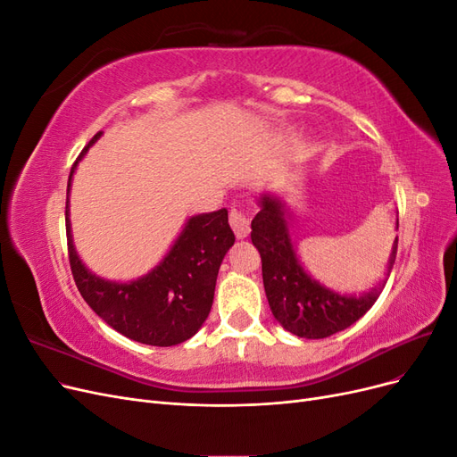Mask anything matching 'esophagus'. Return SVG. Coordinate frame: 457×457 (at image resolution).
I'll return each mask as SVG.
<instances>
[{"label":"esophagus","instance_id":"34e87169","mask_svg":"<svg viewBox=\"0 0 457 457\" xmlns=\"http://www.w3.org/2000/svg\"><path fill=\"white\" fill-rule=\"evenodd\" d=\"M228 220H230V227H232L234 234H237L238 240H244V238L250 237V230H252L250 228V217H247L245 213H242L238 210H232Z\"/></svg>","mask_w":457,"mask_h":457}]
</instances>
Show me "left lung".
Returning a JSON list of instances; mask_svg holds the SVG:
<instances>
[{
  "mask_svg": "<svg viewBox=\"0 0 457 457\" xmlns=\"http://www.w3.org/2000/svg\"><path fill=\"white\" fill-rule=\"evenodd\" d=\"M261 212L252 220V242L262 262V284L270 311L284 329L297 337L324 339L349 328L362 318L378 301L386 280L362 295H341L316 282L297 259L289 237L292 213L286 204L272 195H261ZM398 228V220H396ZM398 238L389 257L391 272L396 259Z\"/></svg>",
  "mask_w": 457,
  "mask_h": 457,
  "instance_id": "8db88e82",
  "label": "left lung"
}]
</instances>
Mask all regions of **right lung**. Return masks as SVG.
<instances>
[{"instance_id":"add662e5","label":"right lung","mask_w":457,"mask_h":457,"mask_svg":"<svg viewBox=\"0 0 457 457\" xmlns=\"http://www.w3.org/2000/svg\"><path fill=\"white\" fill-rule=\"evenodd\" d=\"M99 137L101 133H96L74 162L66 195H71L78 162ZM68 212L66 198L68 259L74 282L87 305L110 328L154 347H171L196 334L212 311L220 262L234 244L225 207L190 217L160 265L131 282L104 280L81 262Z\"/></svg>"}]
</instances>
